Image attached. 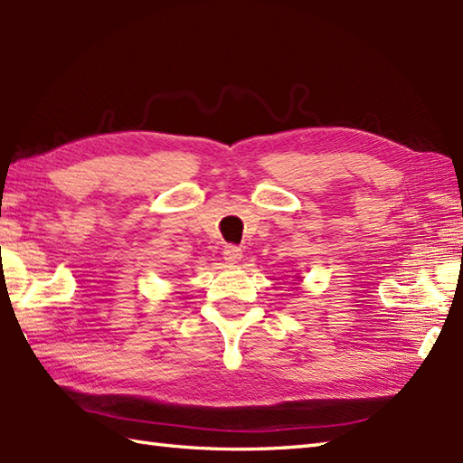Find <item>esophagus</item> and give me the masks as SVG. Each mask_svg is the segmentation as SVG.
Instances as JSON below:
<instances>
[{
  "instance_id": "obj_1",
  "label": "esophagus",
  "mask_w": 463,
  "mask_h": 463,
  "mask_svg": "<svg viewBox=\"0 0 463 463\" xmlns=\"http://www.w3.org/2000/svg\"><path fill=\"white\" fill-rule=\"evenodd\" d=\"M222 256L229 264H236L242 258V250L236 244H227V246H224V250H222Z\"/></svg>"
}]
</instances>
